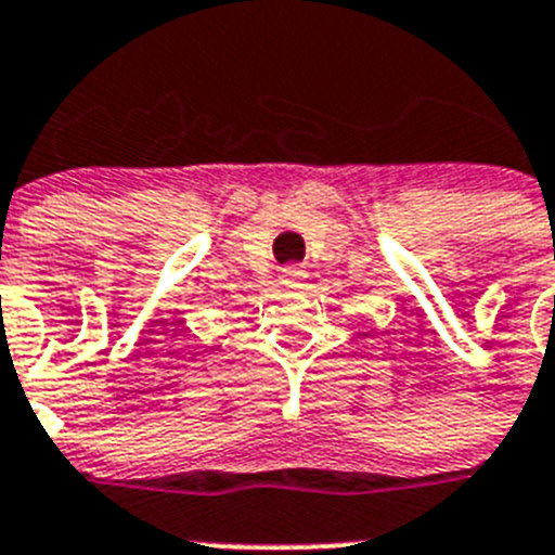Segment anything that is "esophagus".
Segmentation results:
<instances>
[{"label": "esophagus", "mask_w": 555, "mask_h": 555, "mask_svg": "<svg viewBox=\"0 0 555 555\" xmlns=\"http://www.w3.org/2000/svg\"><path fill=\"white\" fill-rule=\"evenodd\" d=\"M282 282L287 284V287H301V284L307 282V271H304L301 266L282 268Z\"/></svg>", "instance_id": "1"}]
</instances>
